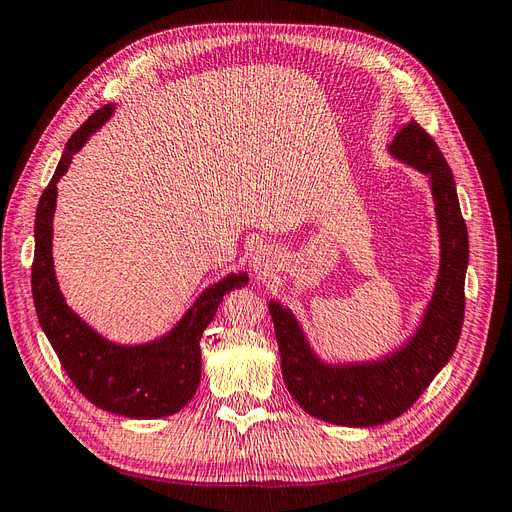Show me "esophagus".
I'll return each instance as SVG.
<instances>
[{
	"label": "esophagus",
	"instance_id": "34e87169",
	"mask_svg": "<svg viewBox=\"0 0 512 512\" xmlns=\"http://www.w3.org/2000/svg\"><path fill=\"white\" fill-rule=\"evenodd\" d=\"M252 267L256 269V273L265 275L271 271V258L265 250H258L254 256H252Z\"/></svg>",
	"mask_w": 512,
	"mask_h": 512
}]
</instances>
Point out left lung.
I'll list each match as a JSON object with an SVG mask.
<instances>
[{"mask_svg":"<svg viewBox=\"0 0 512 512\" xmlns=\"http://www.w3.org/2000/svg\"><path fill=\"white\" fill-rule=\"evenodd\" d=\"M395 158L416 166L431 181L442 241L436 292L421 329L393 356L367 365L329 367L309 350L297 320L280 303H269L282 376L294 401L320 421L346 427L389 423L414 401L451 359L466 312L468 228L459 209L455 179L436 141L412 119L391 143Z\"/></svg>","mask_w":512,"mask_h":512,"instance_id":"left-lung-1","label":"left lung"}]
</instances>
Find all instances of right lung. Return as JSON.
Here are the masks:
<instances>
[{
  "label": "right lung",
  "mask_w": 512,
  "mask_h": 512,
  "mask_svg": "<svg viewBox=\"0 0 512 512\" xmlns=\"http://www.w3.org/2000/svg\"><path fill=\"white\" fill-rule=\"evenodd\" d=\"M111 113L113 106L98 108L70 136L55 175L40 196L32 265L34 305L61 367L91 404L130 418H162L179 412L194 397L200 382V337L218 312L224 294L247 284V273H232L207 288L173 333L147 346L130 348L106 342L66 305L51 256L57 181L89 134H94Z\"/></svg>",
  "instance_id": "1"
}]
</instances>
